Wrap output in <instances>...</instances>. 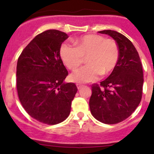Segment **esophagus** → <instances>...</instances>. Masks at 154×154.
I'll list each match as a JSON object with an SVG mask.
<instances>
[{"label":"esophagus","mask_w":154,"mask_h":154,"mask_svg":"<svg viewBox=\"0 0 154 154\" xmlns=\"http://www.w3.org/2000/svg\"><path fill=\"white\" fill-rule=\"evenodd\" d=\"M84 86H83V85H80V84H77V88H78V90H80V89H81L82 88H83V87Z\"/></svg>","instance_id":"1"}]
</instances>
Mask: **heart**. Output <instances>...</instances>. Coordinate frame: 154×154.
Listing matches in <instances>:
<instances>
[{
	"label": "heart",
	"instance_id": "heart-1",
	"mask_svg": "<svg viewBox=\"0 0 154 154\" xmlns=\"http://www.w3.org/2000/svg\"><path fill=\"white\" fill-rule=\"evenodd\" d=\"M75 47L63 42L60 48V55L64 64L74 71L83 64L86 56L88 64L70 76L74 83H85L95 81L100 74L111 73L119 61L118 45L111 38H105L97 34H89L76 38Z\"/></svg>",
	"mask_w": 154,
	"mask_h": 154
}]
</instances>
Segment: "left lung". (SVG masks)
<instances>
[{
	"label": "left lung",
	"instance_id": "1",
	"mask_svg": "<svg viewBox=\"0 0 154 154\" xmlns=\"http://www.w3.org/2000/svg\"><path fill=\"white\" fill-rule=\"evenodd\" d=\"M98 32L109 35L117 42L119 57L106 80L91 86L89 107L94 119L103 124L114 125L131 116L140 103L143 70L136 48L127 37L111 29Z\"/></svg>",
	"mask_w": 154,
	"mask_h": 154
}]
</instances>
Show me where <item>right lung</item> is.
<instances>
[{
  "instance_id": "1",
  "label": "right lung",
  "mask_w": 154,
  "mask_h": 154,
  "mask_svg": "<svg viewBox=\"0 0 154 154\" xmlns=\"http://www.w3.org/2000/svg\"><path fill=\"white\" fill-rule=\"evenodd\" d=\"M66 32L48 29L37 35L18 57L16 85L18 97L25 111L46 125L66 120L77 88L64 82L68 73L60 55Z\"/></svg>"
}]
</instances>
